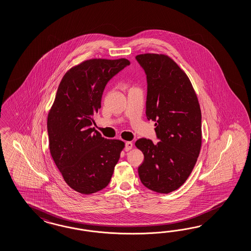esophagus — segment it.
Returning a JSON list of instances; mask_svg holds the SVG:
<instances>
[{
  "instance_id": "esophagus-1",
  "label": "esophagus",
  "mask_w": 251,
  "mask_h": 251,
  "mask_svg": "<svg viewBox=\"0 0 251 251\" xmlns=\"http://www.w3.org/2000/svg\"><path fill=\"white\" fill-rule=\"evenodd\" d=\"M132 146H133L132 143H130V142H127V143H125V148H124V150H125L126 151H129V150L132 148Z\"/></svg>"
}]
</instances>
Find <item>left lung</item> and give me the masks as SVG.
<instances>
[{"label": "left lung", "mask_w": 251, "mask_h": 251, "mask_svg": "<svg viewBox=\"0 0 251 251\" xmlns=\"http://www.w3.org/2000/svg\"><path fill=\"white\" fill-rule=\"evenodd\" d=\"M147 78L146 117L155 122L160 142L135 143L144 161L138 168L144 186L168 194L178 189L196 165L202 143V116L188 76L165 54L136 55Z\"/></svg>", "instance_id": "8db88e82"}]
</instances>
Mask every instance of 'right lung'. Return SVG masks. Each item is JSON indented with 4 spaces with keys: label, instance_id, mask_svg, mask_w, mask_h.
<instances>
[{
    "label": "right lung",
    "instance_id": "add662e5",
    "mask_svg": "<svg viewBox=\"0 0 251 251\" xmlns=\"http://www.w3.org/2000/svg\"><path fill=\"white\" fill-rule=\"evenodd\" d=\"M129 64L125 58L84 61L68 70L57 88L48 117L49 149L65 182L80 194L108 185L124 148L91 125L106 85Z\"/></svg>",
    "mask_w": 251,
    "mask_h": 251
}]
</instances>
